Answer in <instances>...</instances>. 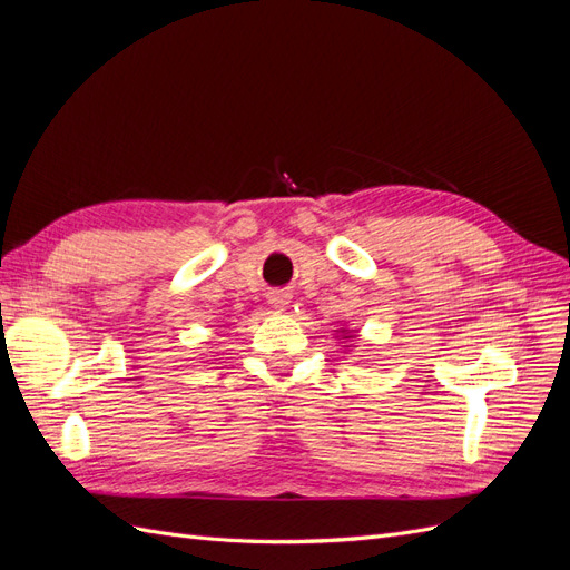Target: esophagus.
I'll return each instance as SVG.
<instances>
[{
    "label": "esophagus",
    "instance_id": "esophagus-1",
    "mask_svg": "<svg viewBox=\"0 0 570 570\" xmlns=\"http://www.w3.org/2000/svg\"><path fill=\"white\" fill-rule=\"evenodd\" d=\"M289 299H292V295H289L287 289H271V292H268V304H271L273 308H278V312H283V308H287Z\"/></svg>",
    "mask_w": 570,
    "mask_h": 570
}]
</instances>
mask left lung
I'll return each mask as SVG.
<instances>
[{
    "instance_id": "8db88e82",
    "label": "left lung",
    "mask_w": 570,
    "mask_h": 570,
    "mask_svg": "<svg viewBox=\"0 0 570 570\" xmlns=\"http://www.w3.org/2000/svg\"><path fill=\"white\" fill-rule=\"evenodd\" d=\"M335 335H340L337 340H342V342H350V340H354V331H350V327H340V331H337Z\"/></svg>"
}]
</instances>
